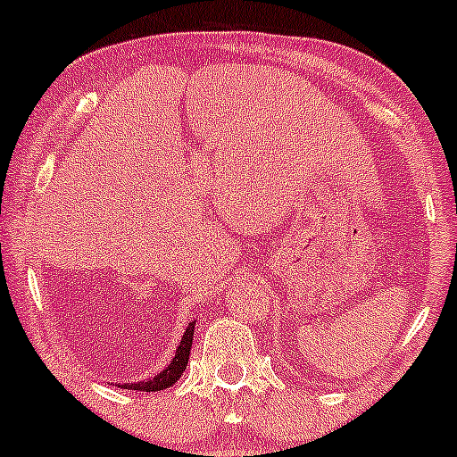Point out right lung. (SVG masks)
I'll return each mask as SVG.
<instances>
[{
	"mask_svg": "<svg viewBox=\"0 0 457 457\" xmlns=\"http://www.w3.org/2000/svg\"><path fill=\"white\" fill-rule=\"evenodd\" d=\"M193 334H195V320L188 323L187 332H184L182 340H179L178 349H175V355L171 362L167 364L158 375H154L152 379H143V382H134V384H112L119 386V388L125 390H140V393H158V390L171 388V386L182 378V373L187 370L188 364V355H190V347H193Z\"/></svg>",
	"mask_w": 457,
	"mask_h": 457,
	"instance_id": "obj_1",
	"label": "right lung"
}]
</instances>
